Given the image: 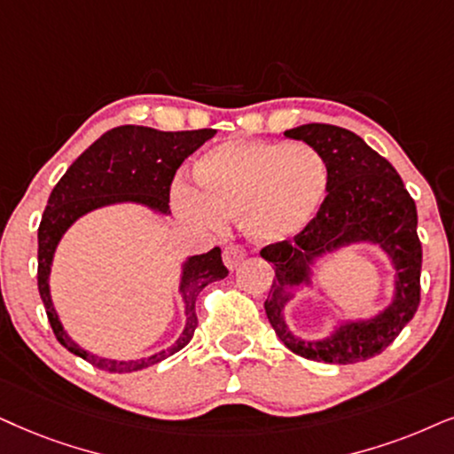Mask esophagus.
Instances as JSON below:
<instances>
[{"label": "esophagus", "mask_w": 454, "mask_h": 454, "mask_svg": "<svg viewBox=\"0 0 454 454\" xmlns=\"http://www.w3.org/2000/svg\"><path fill=\"white\" fill-rule=\"evenodd\" d=\"M245 255H247V249H245L243 245H228V247H223V263H226V266L231 268V270L237 268L239 263L245 260Z\"/></svg>", "instance_id": "obj_1"}]
</instances>
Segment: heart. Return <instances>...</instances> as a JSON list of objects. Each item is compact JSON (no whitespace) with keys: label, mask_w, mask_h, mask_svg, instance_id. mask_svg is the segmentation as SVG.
Here are the masks:
<instances>
[{"label":"heart","mask_w":454,"mask_h":454,"mask_svg":"<svg viewBox=\"0 0 454 454\" xmlns=\"http://www.w3.org/2000/svg\"><path fill=\"white\" fill-rule=\"evenodd\" d=\"M199 188L177 184L180 215L205 228H220L240 215L247 232L262 240L289 239L318 214L329 165L306 142L231 140L211 148L197 165Z\"/></svg>","instance_id":"obj_1"}]
</instances>
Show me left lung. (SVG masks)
<instances>
[{
  "label": "left lung",
  "instance_id": "left-lung-1",
  "mask_svg": "<svg viewBox=\"0 0 454 454\" xmlns=\"http://www.w3.org/2000/svg\"><path fill=\"white\" fill-rule=\"evenodd\" d=\"M323 154L329 188L318 214L291 240L262 249L272 263L274 283L263 301L278 340L301 358L329 364H354L381 354L415 317L421 303L423 249L417 237V207L398 171L354 131L329 123H308L285 131ZM354 239L381 244L396 263V300L369 324L347 325L325 342H300L288 332L279 309L288 299L284 285L305 279L307 262L325 250Z\"/></svg>",
  "mask_w": 454,
  "mask_h": 454
}]
</instances>
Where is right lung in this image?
I'll list each match as a JSON object with an SVG mask.
<instances>
[{
    "instance_id": "obj_1",
    "label": "right lung",
    "mask_w": 454,
    "mask_h": 454,
    "mask_svg": "<svg viewBox=\"0 0 454 454\" xmlns=\"http://www.w3.org/2000/svg\"><path fill=\"white\" fill-rule=\"evenodd\" d=\"M215 129L192 131H159L142 125H121L106 131L105 136L91 145L82 157L68 168L59 184L51 191L48 205L42 215L37 231V286L45 306L50 326L56 340L79 358L88 360L91 366L108 372H131L146 369L169 358L192 340L199 318L194 312L197 295L214 280L228 277V268L222 262V249L214 247L207 254L194 255L188 260L182 277V295L186 301V329L176 346L163 352L140 360H106L88 354L67 335L56 317V309L50 300V263L56 245L62 234L79 215L102 207V205L119 203V200H136L159 209L160 214L169 211V191L176 171L184 159L211 140Z\"/></svg>"
}]
</instances>
